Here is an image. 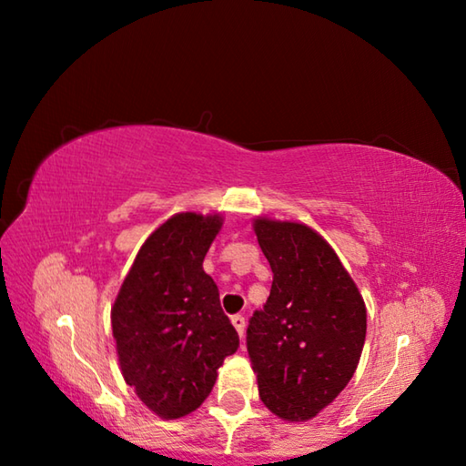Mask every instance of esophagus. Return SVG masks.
Segmentation results:
<instances>
[{"instance_id":"1","label":"esophagus","mask_w":466,"mask_h":466,"mask_svg":"<svg viewBox=\"0 0 466 466\" xmlns=\"http://www.w3.org/2000/svg\"><path fill=\"white\" fill-rule=\"evenodd\" d=\"M232 325H234L236 330H238V335H240V339H242V337H244V327H247V320H244L242 314H234V317H232Z\"/></svg>"}]
</instances>
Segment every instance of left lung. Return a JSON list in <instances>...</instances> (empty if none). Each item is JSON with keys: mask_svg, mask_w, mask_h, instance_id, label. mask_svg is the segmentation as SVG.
<instances>
[{"mask_svg": "<svg viewBox=\"0 0 466 466\" xmlns=\"http://www.w3.org/2000/svg\"><path fill=\"white\" fill-rule=\"evenodd\" d=\"M271 265V294L247 329L258 397L281 420L306 421L356 372L366 304L335 250L304 224L255 222Z\"/></svg>", "mask_w": 466, "mask_h": 466, "instance_id": "1", "label": "left lung"}]
</instances>
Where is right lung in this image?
<instances>
[{
  "instance_id": "obj_1",
  "label": "right lung",
  "mask_w": 466,
  "mask_h": 466,
  "mask_svg": "<svg viewBox=\"0 0 466 466\" xmlns=\"http://www.w3.org/2000/svg\"><path fill=\"white\" fill-rule=\"evenodd\" d=\"M219 228V216H172L139 248L110 312L125 382L164 420L195 411L240 345L203 271Z\"/></svg>"
}]
</instances>
